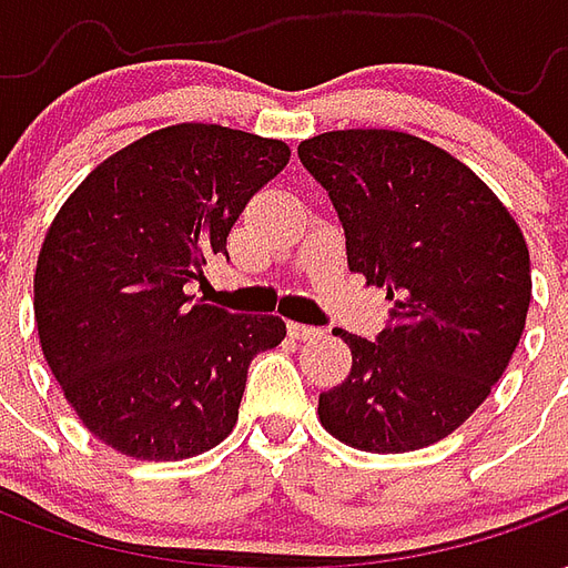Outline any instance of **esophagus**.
Returning <instances> with one entry per match:
<instances>
[{
  "mask_svg": "<svg viewBox=\"0 0 568 568\" xmlns=\"http://www.w3.org/2000/svg\"><path fill=\"white\" fill-rule=\"evenodd\" d=\"M320 328H313V325L288 322V337H295V341H313V337H320Z\"/></svg>",
  "mask_w": 568,
  "mask_h": 568,
  "instance_id": "obj_1",
  "label": "esophagus"
}]
</instances>
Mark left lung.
I'll list each match as a JSON object with an SVG mask.
<instances>
[{"instance_id": "left-lung-1", "label": "left lung", "mask_w": 568, "mask_h": 568, "mask_svg": "<svg viewBox=\"0 0 568 568\" xmlns=\"http://www.w3.org/2000/svg\"><path fill=\"white\" fill-rule=\"evenodd\" d=\"M297 158L332 197L349 271L393 304L377 341L334 332L353 368L320 395V423L368 453L447 438L520 344L532 297L520 227L463 161L410 133L334 130Z\"/></svg>"}]
</instances>
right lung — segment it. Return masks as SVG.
Returning <instances> with one entry per match:
<instances>
[{
    "label": "right lung",
    "instance_id": "1",
    "mask_svg": "<svg viewBox=\"0 0 568 568\" xmlns=\"http://www.w3.org/2000/svg\"><path fill=\"white\" fill-rule=\"evenodd\" d=\"M288 154L283 140L173 124L105 158L57 212L36 264L39 344L112 450L175 463L234 432L248 362L283 344L285 322L191 304L185 288L227 255Z\"/></svg>",
    "mask_w": 568,
    "mask_h": 568
}]
</instances>
